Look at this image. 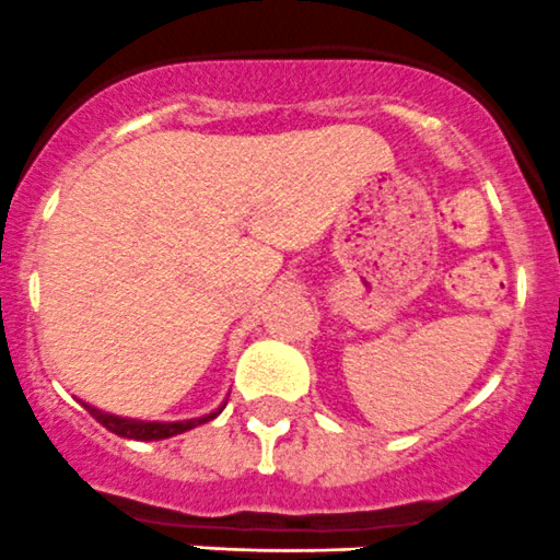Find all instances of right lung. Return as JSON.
Listing matches in <instances>:
<instances>
[{
  "instance_id": "obj_1",
  "label": "right lung",
  "mask_w": 560,
  "mask_h": 560,
  "mask_svg": "<svg viewBox=\"0 0 560 560\" xmlns=\"http://www.w3.org/2000/svg\"><path fill=\"white\" fill-rule=\"evenodd\" d=\"M84 409H88V412L93 415L104 429H109L112 434L126 436V440H142V443H148V440H167V436L184 434V431L209 423V420H214L217 415H220V412H211V415H203V418L175 420V423H145V420H129V418H117V415H109V412H101V409L90 407V404H84Z\"/></svg>"
}]
</instances>
